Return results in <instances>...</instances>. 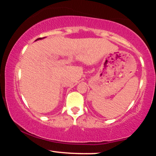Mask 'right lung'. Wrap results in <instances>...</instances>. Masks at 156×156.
I'll use <instances>...</instances> for the list:
<instances>
[{
  "label": "right lung",
  "instance_id": "1",
  "mask_svg": "<svg viewBox=\"0 0 156 156\" xmlns=\"http://www.w3.org/2000/svg\"><path fill=\"white\" fill-rule=\"evenodd\" d=\"M42 39V38H38V39H37V40H38V39Z\"/></svg>",
  "mask_w": 156,
  "mask_h": 156
}]
</instances>
